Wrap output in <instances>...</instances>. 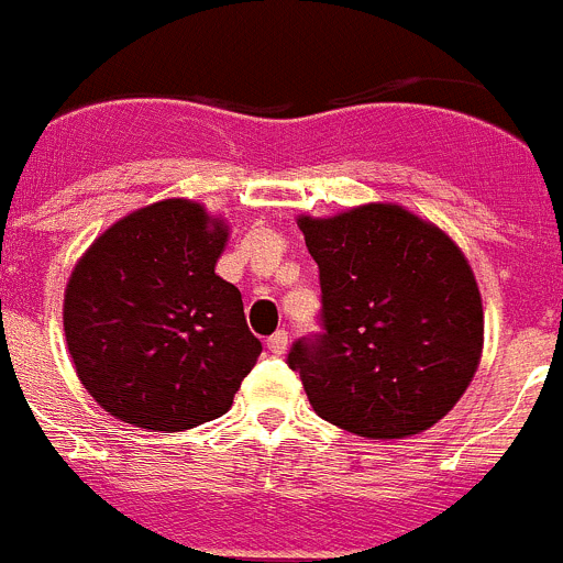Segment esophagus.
Returning <instances> with one entry per match:
<instances>
[{
  "mask_svg": "<svg viewBox=\"0 0 563 563\" xmlns=\"http://www.w3.org/2000/svg\"><path fill=\"white\" fill-rule=\"evenodd\" d=\"M287 332L285 330H278V332H273L271 338H267V350L273 352V355H285L287 352Z\"/></svg>",
  "mask_w": 563,
  "mask_h": 563,
  "instance_id": "34e87169",
  "label": "esophagus"
}]
</instances>
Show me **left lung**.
I'll use <instances>...</instances> for the list:
<instances>
[{
  "mask_svg": "<svg viewBox=\"0 0 563 563\" xmlns=\"http://www.w3.org/2000/svg\"><path fill=\"white\" fill-rule=\"evenodd\" d=\"M321 273L324 335L290 369L318 417L366 440H402L449 415L485 343L476 276L449 233L397 202L298 217Z\"/></svg>",
  "mask_w": 563,
  "mask_h": 563,
  "instance_id": "obj_1",
  "label": "left lung"
}]
</instances>
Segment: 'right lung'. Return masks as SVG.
Masks as SVG:
<instances>
[{"label": "right lung", "instance_id": "1", "mask_svg": "<svg viewBox=\"0 0 563 563\" xmlns=\"http://www.w3.org/2000/svg\"><path fill=\"white\" fill-rule=\"evenodd\" d=\"M228 225L183 197L109 225L69 273L64 335L76 375L114 420L186 431L231 409L262 343L217 276Z\"/></svg>", "mask_w": 563, "mask_h": 563}]
</instances>
